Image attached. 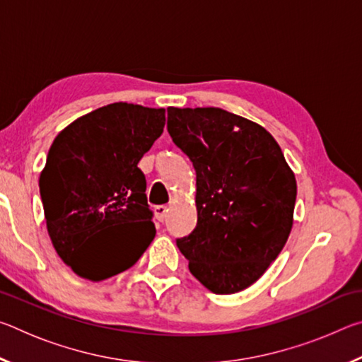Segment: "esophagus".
Here are the masks:
<instances>
[{
  "label": "esophagus",
  "instance_id": "obj_1",
  "mask_svg": "<svg viewBox=\"0 0 362 362\" xmlns=\"http://www.w3.org/2000/svg\"><path fill=\"white\" fill-rule=\"evenodd\" d=\"M166 216H168V206H156L155 207V217L158 222H164Z\"/></svg>",
  "mask_w": 362,
  "mask_h": 362
}]
</instances>
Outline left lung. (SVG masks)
Returning <instances> with one entry per match:
<instances>
[{
  "instance_id": "8db88e82",
  "label": "left lung",
  "mask_w": 362,
  "mask_h": 362,
  "mask_svg": "<svg viewBox=\"0 0 362 362\" xmlns=\"http://www.w3.org/2000/svg\"><path fill=\"white\" fill-rule=\"evenodd\" d=\"M168 132L196 170L198 223L177 247L209 291L246 289L289 238L296 175L272 134L226 110L169 107Z\"/></svg>"
}]
</instances>
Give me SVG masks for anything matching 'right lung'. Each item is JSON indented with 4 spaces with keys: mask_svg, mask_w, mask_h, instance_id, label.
Listing matches in <instances>:
<instances>
[{
    "mask_svg": "<svg viewBox=\"0 0 362 362\" xmlns=\"http://www.w3.org/2000/svg\"><path fill=\"white\" fill-rule=\"evenodd\" d=\"M164 108L118 102L73 121L54 139L40 193L54 247L78 276L131 268L155 238L139 161L163 134Z\"/></svg>",
    "mask_w": 362,
    "mask_h": 362,
    "instance_id": "add662e5",
    "label": "right lung"
}]
</instances>
